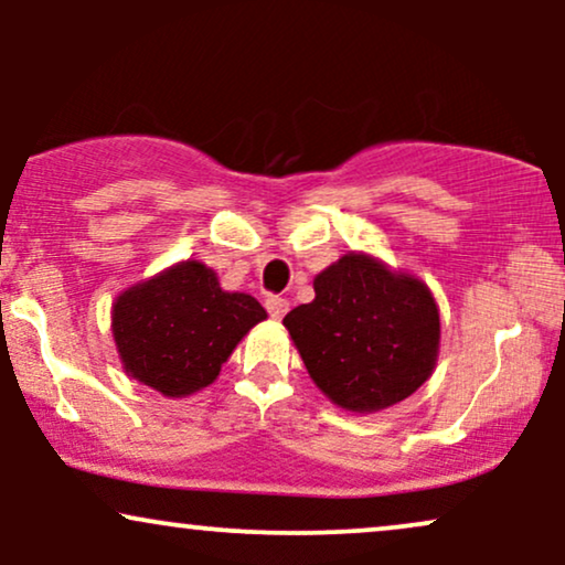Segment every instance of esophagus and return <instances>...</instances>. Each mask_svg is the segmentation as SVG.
Instances as JSON below:
<instances>
[{"label":"esophagus","mask_w":565,"mask_h":565,"mask_svg":"<svg viewBox=\"0 0 565 565\" xmlns=\"http://www.w3.org/2000/svg\"><path fill=\"white\" fill-rule=\"evenodd\" d=\"M265 308H268L270 319H284L289 310V300L287 297H278V295H270L268 300H265Z\"/></svg>","instance_id":"34e87169"}]
</instances>
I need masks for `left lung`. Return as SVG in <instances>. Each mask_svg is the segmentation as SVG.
I'll use <instances>...</instances> for the list:
<instances>
[{
    "mask_svg": "<svg viewBox=\"0 0 565 565\" xmlns=\"http://www.w3.org/2000/svg\"><path fill=\"white\" fill-rule=\"evenodd\" d=\"M313 302L289 310L284 327L334 406L374 414L430 380L440 313L423 278L366 252H348L313 278Z\"/></svg>",
    "mask_w": 565,
    "mask_h": 565,
    "instance_id": "obj_1",
    "label": "left lung"
}]
</instances>
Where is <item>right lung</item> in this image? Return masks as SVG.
<instances>
[{"mask_svg": "<svg viewBox=\"0 0 565 565\" xmlns=\"http://www.w3.org/2000/svg\"><path fill=\"white\" fill-rule=\"evenodd\" d=\"M265 319L255 297L225 291L215 270L183 260L116 297L111 334L127 377L167 398H188L217 380L238 342Z\"/></svg>", "mask_w": 565, "mask_h": 565, "instance_id": "right-lung-1", "label": "right lung"}]
</instances>
